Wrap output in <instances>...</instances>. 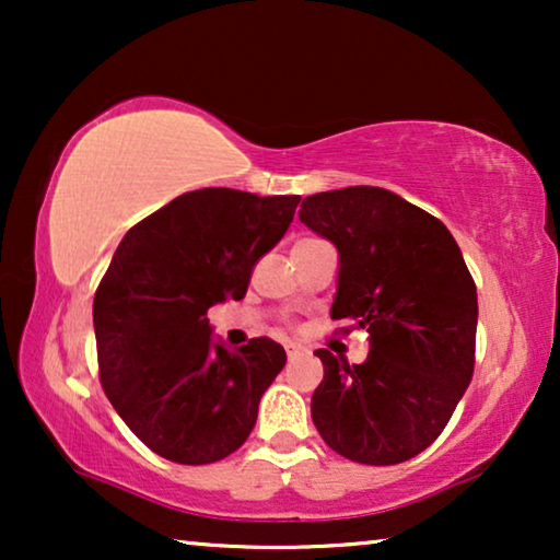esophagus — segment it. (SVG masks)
<instances>
[{
  "instance_id": "obj_1",
  "label": "esophagus",
  "mask_w": 560,
  "mask_h": 560,
  "mask_svg": "<svg viewBox=\"0 0 560 560\" xmlns=\"http://www.w3.org/2000/svg\"><path fill=\"white\" fill-rule=\"evenodd\" d=\"M285 351H288V359H295V357H301L305 349L301 347V343H288Z\"/></svg>"
}]
</instances>
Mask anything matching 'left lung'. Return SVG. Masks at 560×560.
I'll return each instance as SVG.
<instances>
[{
  "label": "left lung",
  "instance_id": "left-lung-1",
  "mask_svg": "<svg viewBox=\"0 0 560 560\" xmlns=\"http://www.w3.org/2000/svg\"><path fill=\"white\" fill-rule=\"evenodd\" d=\"M298 217L339 252L331 318L364 328L370 354L318 349L311 418L336 454L389 466L439 439L474 372L477 285L446 226L393 190L308 196Z\"/></svg>",
  "mask_w": 560,
  "mask_h": 560
}]
</instances>
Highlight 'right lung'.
Returning a JSON list of instances; mask_svg holds the SVG:
<instances>
[{
  "label": "right lung",
  "instance_id": "add662e5",
  "mask_svg": "<svg viewBox=\"0 0 560 560\" xmlns=\"http://www.w3.org/2000/svg\"><path fill=\"white\" fill-rule=\"evenodd\" d=\"M301 196L201 188L129 229L94 298L98 377L144 446L175 464L234 454L257 423L285 349H229L206 311L242 301L252 270L293 221Z\"/></svg>",
  "mask_w": 560,
  "mask_h": 560
}]
</instances>
